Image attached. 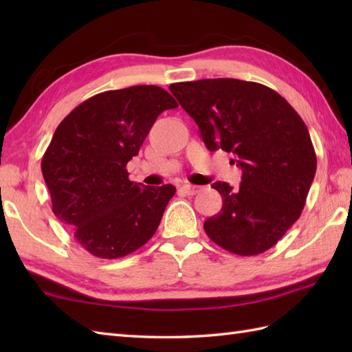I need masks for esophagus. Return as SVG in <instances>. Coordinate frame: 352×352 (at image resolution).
I'll return each mask as SVG.
<instances>
[{
  "label": "esophagus",
  "instance_id": "1",
  "mask_svg": "<svg viewBox=\"0 0 352 352\" xmlns=\"http://www.w3.org/2000/svg\"><path fill=\"white\" fill-rule=\"evenodd\" d=\"M201 190L199 186H193V184H183L180 188V192L184 193V195H195Z\"/></svg>",
  "mask_w": 352,
  "mask_h": 352
}]
</instances>
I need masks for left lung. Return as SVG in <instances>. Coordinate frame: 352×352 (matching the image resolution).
Instances as JSON below:
<instances>
[{
  "label": "left lung",
  "instance_id": "left-lung-1",
  "mask_svg": "<svg viewBox=\"0 0 352 352\" xmlns=\"http://www.w3.org/2000/svg\"><path fill=\"white\" fill-rule=\"evenodd\" d=\"M169 91L197 122L207 149L231 153L242 169L239 188L212 184L222 208L204 222L207 236L237 256L272 248L301 216L316 174L301 116L280 94L254 81H184Z\"/></svg>",
  "mask_w": 352,
  "mask_h": 352
}]
</instances>
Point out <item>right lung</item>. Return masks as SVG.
<instances>
[{
    "label": "right lung",
    "instance_id": "1",
    "mask_svg": "<svg viewBox=\"0 0 352 352\" xmlns=\"http://www.w3.org/2000/svg\"><path fill=\"white\" fill-rule=\"evenodd\" d=\"M175 107L159 86H131L86 100L56 129L42 157L52 212L92 256L124 257L159 228L175 188L130 182L126 163L157 116Z\"/></svg>",
    "mask_w": 352,
    "mask_h": 352
}]
</instances>
